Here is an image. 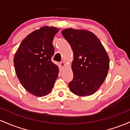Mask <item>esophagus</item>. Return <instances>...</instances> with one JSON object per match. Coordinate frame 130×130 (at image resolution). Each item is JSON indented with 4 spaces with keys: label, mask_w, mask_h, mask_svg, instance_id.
Returning <instances> with one entry per match:
<instances>
[{
    "label": "esophagus",
    "mask_w": 130,
    "mask_h": 130,
    "mask_svg": "<svg viewBox=\"0 0 130 130\" xmlns=\"http://www.w3.org/2000/svg\"><path fill=\"white\" fill-rule=\"evenodd\" d=\"M60 66H61V67H62V68H63L65 66V63H64L63 62H61L60 63Z\"/></svg>",
    "instance_id": "34e87169"
}]
</instances>
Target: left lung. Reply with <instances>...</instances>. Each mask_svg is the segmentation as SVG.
Here are the masks:
<instances>
[{
    "label": "left lung",
    "mask_w": 130,
    "mask_h": 130,
    "mask_svg": "<svg viewBox=\"0 0 130 130\" xmlns=\"http://www.w3.org/2000/svg\"><path fill=\"white\" fill-rule=\"evenodd\" d=\"M74 54L73 80L68 84L73 94L88 96L94 94L107 76L109 55L100 40L86 29L68 28L62 31Z\"/></svg>",
    "instance_id": "left-lung-1"
}]
</instances>
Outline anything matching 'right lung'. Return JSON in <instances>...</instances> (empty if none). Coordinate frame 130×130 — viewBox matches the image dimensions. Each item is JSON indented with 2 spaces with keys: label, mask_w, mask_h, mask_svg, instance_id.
<instances>
[{
  "label": "right lung",
  "mask_w": 130,
  "mask_h": 130,
  "mask_svg": "<svg viewBox=\"0 0 130 130\" xmlns=\"http://www.w3.org/2000/svg\"><path fill=\"white\" fill-rule=\"evenodd\" d=\"M59 28L41 27L22 41L14 55L17 76L23 88L31 94L42 97L52 91L58 76V66L51 61L52 44Z\"/></svg>",
  "instance_id": "obj_1"
}]
</instances>
